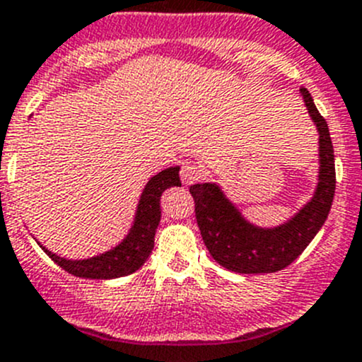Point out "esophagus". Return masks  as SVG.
I'll use <instances>...</instances> for the list:
<instances>
[{"instance_id": "obj_1", "label": "esophagus", "mask_w": 362, "mask_h": 362, "mask_svg": "<svg viewBox=\"0 0 362 362\" xmlns=\"http://www.w3.org/2000/svg\"><path fill=\"white\" fill-rule=\"evenodd\" d=\"M201 167H199L195 161H185L183 167H181V179H183L185 185H194L201 179Z\"/></svg>"}]
</instances>
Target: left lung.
I'll return each instance as SVG.
<instances>
[{"instance_id":"obj_1","label":"left lung","mask_w":362,"mask_h":362,"mask_svg":"<svg viewBox=\"0 0 362 362\" xmlns=\"http://www.w3.org/2000/svg\"><path fill=\"white\" fill-rule=\"evenodd\" d=\"M300 94L318 132V177L311 199L297 213L277 226L263 227L247 220L218 183L208 181L190 187L206 249L227 270L272 274L286 268L304 252L329 216L336 190L332 140L313 95L304 87Z\"/></svg>"}]
</instances>
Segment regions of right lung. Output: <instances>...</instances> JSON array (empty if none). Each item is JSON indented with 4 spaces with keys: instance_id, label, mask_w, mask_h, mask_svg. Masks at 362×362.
<instances>
[{
    "instance_id": "right-lung-1",
    "label": "right lung",
    "mask_w": 362,
    "mask_h": 362,
    "mask_svg": "<svg viewBox=\"0 0 362 362\" xmlns=\"http://www.w3.org/2000/svg\"><path fill=\"white\" fill-rule=\"evenodd\" d=\"M170 187H181L179 181V167H168L158 172L147 181L142 195L136 204L133 223L127 235L112 249L85 257V259H69L51 252L40 242V249L69 274L83 279H117L129 275L139 270L154 249V235L161 220V194Z\"/></svg>"
}]
</instances>
